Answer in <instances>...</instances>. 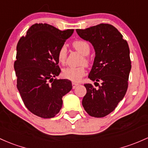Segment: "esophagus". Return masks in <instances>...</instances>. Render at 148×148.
I'll return each instance as SVG.
<instances>
[{
	"mask_svg": "<svg viewBox=\"0 0 148 148\" xmlns=\"http://www.w3.org/2000/svg\"><path fill=\"white\" fill-rule=\"evenodd\" d=\"M72 85H73V88L75 89L76 87L77 86V85H79V84L78 83H76V82H73Z\"/></svg>",
	"mask_w": 148,
	"mask_h": 148,
	"instance_id": "34e87169",
	"label": "esophagus"
}]
</instances>
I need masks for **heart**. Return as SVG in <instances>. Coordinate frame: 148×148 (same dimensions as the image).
Wrapping results in <instances>:
<instances>
[{
    "label": "heart",
    "mask_w": 148,
    "mask_h": 148,
    "mask_svg": "<svg viewBox=\"0 0 148 148\" xmlns=\"http://www.w3.org/2000/svg\"><path fill=\"white\" fill-rule=\"evenodd\" d=\"M73 47L80 52L82 55L87 56L90 53V44L87 42L83 40H77L73 43ZM57 58L59 63H64L67 58V49L66 46H62L58 49L57 53ZM84 62L85 63H88L89 60L87 57L84 58ZM85 74V69L84 66H79V67H68L64 68L62 71V76L64 78L68 79L73 82H78L81 80L82 77Z\"/></svg>",
    "instance_id": "1"
}]
</instances>
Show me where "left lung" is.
<instances>
[{
	"label": "left lung",
	"instance_id": "obj_1",
	"mask_svg": "<svg viewBox=\"0 0 148 148\" xmlns=\"http://www.w3.org/2000/svg\"><path fill=\"white\" fill-rule=\"evenodd\" d=\"M76 32L95 49V60L88 77L98 86L84 85L87 93L82 104L91 116L104 117L115 109L126 93L131 69L128 44L119 30L109 24ZM98 82H102L101 85Z\"/></svg>",
	"mask_w": 148,
	"mask_h": 148
}]
</instances>
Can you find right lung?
Segmentation results:
<instances>
[{
	"instance_id": "add662e5",
	"label": "right lung",
	"mask_w": 148,
	"mask_h": 148,
	"mask_svg": "<svg viewBox=\"0 0 148 148\" xmlns=\"http://www.w3.org/2000/svg\"><path fill=\"white\" fill-rule=\"evenodd\" d=\"M73 32L36 23L17 43L14 63L17 90L28 110L41 118L54 117L61 110L63 97L73 87L69 80L53 77L61 73L58 49Z\"/></svg>"
}]
</instances>
